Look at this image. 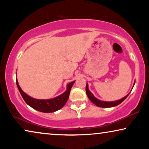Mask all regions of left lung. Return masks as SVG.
Returning <instances> with one entry per match:
<instances>
[{"label": "left lung", "instance_id": "left-lung-1", "mask_svg": "<svg viewBox=\"0 0 149 149\" xmlns=\"http://www.w3.org/2000/svg\"><path fill=\"white\" fill-rule=\"evenodd\" d=\"M134 84H135V82L134 83ZM133 86V87H134ZM133 87H132V89H133ZM85 90H86V93H87V95L88 96L89 99L90 100L91 102L92 103L94 104L95 105H96L97 107H102V108H110V107H115V106H117L121 104L122 102H123L126 99V97L128 96V95L130 94V92L128 93L127 95H125V97H122L121 99L120 100H116V101H111V102H107V101H101L100 100L97 99L96 97H95L94 95L90 91H89V89L88 88V84H87V85H86V89H85Z\"/></svg>", "mask_w": 149, "mask_h": 149}]
</instances>
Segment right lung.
Instances as JSON below:
<instances>
[{"label":"right lung","mask_w":149,"mask_h":149,"mask_svg":"<svg viewBox=\"0 0 149 149\" xmlns=\"http://www.w3.org/2000/svg\"><path fill=\"white\" fill-rule=\"evenodd\" d=\"M75 81H72L67 85V89L62 94H61L56 97L52 99H47V100H40L35 99L33 97L29 96L24 92L19 87V83L17 80H16V84H17V88L19 89L20 93H21L22 97L26 102L28 105H29L32 109L36 110V111L42 112V113H53V112L57 111L58 110L62 109L65 105L68 100L69 95H70V91L71 90L73 84H74Z\"/></svg>","instance_id":"add662e5"}]
</instances>
